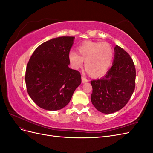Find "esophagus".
Here are the masks:
<instances>
[{"instance_id":"obj_1","label":"esophagus","mask_w":153,"mask_h":153,"mask_svg":"<svg viewBox=\"0 0 153 153\" xmlns=\"http://www.w3.org/2000/svg\"><path fill=\"white\" fill-rule=\"evenodd\" d=\"M87 82H88L87 79H86V78L84 76H82V82L83 83V84H84V83H86Z\"/></svg>"}]
</instances>
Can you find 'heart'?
Listing matches in <instances>:
<instances>
[{
    "mask_svg": "<svg viewBox=\"0 0 153 153\" xmlns=\"http://www.w3.org/2000/svg\"><path fill=\"white\" fill-rule=\"evenodd\" d=\"M114 57V50L108 43L87 41L77 47V53L71 52L68 60L75 69L81 68L84 62L85 68L93 78H98L107 72Z\"/></svg>",
    "mask_w": 153,
    "mask_h": 153,
    "instance_id": "1",
    "label": "heart"
}]
</instances>
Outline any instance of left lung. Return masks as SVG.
I'll use <instances>...</instances> for the list:
<instances>
[{
    "label": "left lung",
    "instance_id": "left-lung-1",
    "mask_svg": "<svg viewBox=\"0 0 153 153\" xmlns=\"http://www.w3.org/2000/svg\"><path fill=\"white\" fill-rule=\"evenodd\" d=\"M112 66L100 79L91 80V102L103 114H112L127 104L135 90L136 71L129 55L121 47L114 48Z\"/></svg>",
    "mask_w": 153,
    "mask_h": 153
}]
</instances>
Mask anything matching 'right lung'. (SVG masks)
<instances>
[{
	"instance_id": "add662e5",
	"label": "right lung",
	"mask_w": 153,
	"mask_h": 153,
	"mask_svg": "<svg viewBox=\"0 0 153 153\" xmlns=\"http://www.w3.org/2000/svg\"><path fill=\"white\" fill-rule=\"evenodd\" d=\"M74 39L69 36L51 39L40 45L29 59L25 72L27 90L41 108L62 109L81 84L80 72L68 66Z\"/></svg>"
}]
</instances>
